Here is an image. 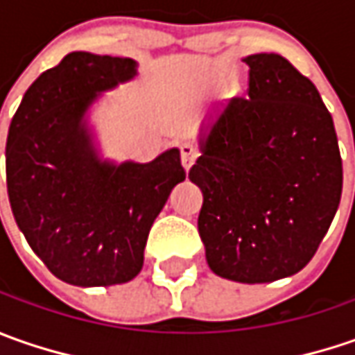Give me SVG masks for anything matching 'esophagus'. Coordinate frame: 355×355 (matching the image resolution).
I'll use <instances>...</instances> for the list:
<instances>
[{
	"instance_id": "1",
	"label": "esophagus",
	"mask_w": 355,
	"mask_h": 355,
	"mask_svg": "<svg viewBox=\"0 0 355 355\" xmlns=\"http://www.w3.org/2000/svg\"><path fill=\"white\" fill-rule=\"evenodd\" d=\"M198 148L193 146V144L185 142L182 144V164H184L185 170H189L193 164H196V159H198Z\"/></svg>"
}]
</instances>
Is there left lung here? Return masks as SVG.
<instances>
[{"mask_svg": "<svg viewBox=\"0 0 355 355\" xmlns=\"http://www.w3.org/2000/svg\"><path fill=\"white\" fill-rule=\"evenodd\" d=\"M247 98L199 128L189 180L203 193L199 237L217 277H293L314 257L342 198L334 120L320 92L277 53L245 57Z\"/></svg>", "mask_w": 355, "mask_h": 355, "instance_id": "obj_1", "label": "left lung"}]
</instances>
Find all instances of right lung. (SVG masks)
<instances>
[{
	"label": "right lung",
	"mask_w": 355,
	"mask_h": 355,
	"mask_svg": "<svg viewBox=\"0 0 355 355\" xmlns=\"http://www.w3.org/2000/svg\"><path fill=\"white\" fill-rule=\"evenodd\" d=\"M136 75L138 62L128 57L69 53L27 89L9 124L15 223L49 270L75 286L134 279L154 219L185 180L178 148L148 164L101 154L92 106Z\"/></svg>",
	"instance_id": "1"
}]
</instances>
